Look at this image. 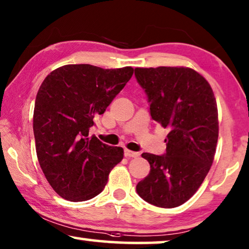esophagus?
<instances>
[{
	"label": "esophagus",
	"instance_id": "1",
	"mask_svg": "<svg viewBox=\"0 0 249 249\" xmlns=\"http://www.w3.org/2000/svg\"><path fill=\"white\" fill-rule=\"evenodd\" d=\"M139 153H137V151H131L129 149H124V156L125 157H132V158H136L139 156Z\"/></svg>",
	"mask_w": 249,
	"mask_h": 249
}]
</instances>
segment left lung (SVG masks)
Returning <instances> with one entry per match:
<instances>
[{
    "mask_svg": "<svg viewBox=\"0 0 249 249\" xmlns=\"http://www.w3.org/2000/svg\"><path fill=\"white\" fill-rule=\"evenodd\" d=\"M153 120L168 128L166 153H143L150 172L137 193L160 208H175L196 192L213 163L219 135L217 102L208 81L189 67L136 68Z\"/></svg>",
    "mask_w": 249,
    "mask_h": 249,
    "instance_id": "left-lung-1",
    "label": "left lung"
}]
</instances>
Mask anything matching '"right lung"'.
Here are the masks:
<instances>
[{
	"label": "right lung",
	"instance_id": "add662e5",
	"mask_svg": "<svg viewBox=\"0 0 249 249\" xmlns=\"http://www.w3.org/2000/svg\"><path fill=\"white\" fill-rule=\"evenodd\" d=\"M132 74V67L65 65L39 88L34 111L36 150L47 181L63 199L81 202L98 196L111 169L124 158L121 147L89 136V128Z\"/></svg>",
	"mask_w": 249,
	"mask_h": 249
}]
</instances>
